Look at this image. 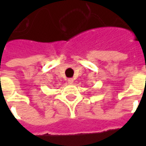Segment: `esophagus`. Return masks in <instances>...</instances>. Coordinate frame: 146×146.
<instances>
[{
    "mask_svg": "<svg viewBox=\"0 0 146 146\" xmlns=\"http://www.w3.org/2000/svg\"><path fill=\"white\" fill-rule=\"evenodd\" d=\"M68 83H69L70 84H73V80L71 79V78H70V79H68Z\"/></svg>",
    "mask_w": 146,
    "mask_h": 146,
    "instance_id": "34e87169",
    "label": "esophagus"
}]
</instances>
